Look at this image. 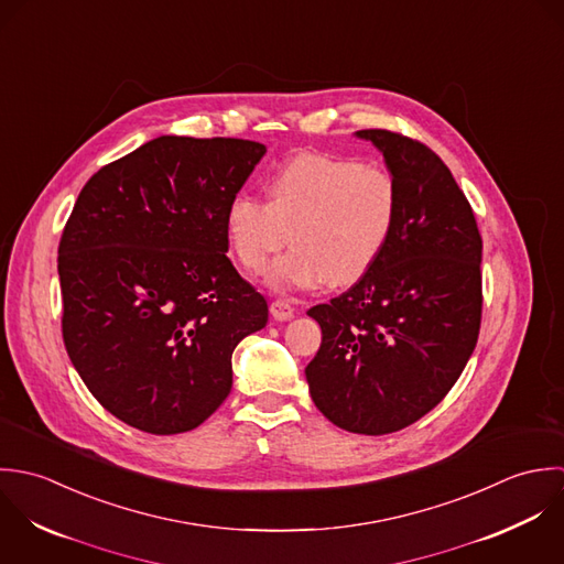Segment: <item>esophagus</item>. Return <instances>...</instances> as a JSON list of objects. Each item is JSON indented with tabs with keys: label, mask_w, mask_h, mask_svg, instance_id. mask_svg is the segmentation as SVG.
I'll return each instance as SVG.
<instances>
[{
	"label": "esophagus",
	"mask_w": 564,
	"mask_h": 564,
	"mask_svg": "<svg viewBox=\"0 0 564 564\" xmlns=\"http://www.w3.org/2000/svg\"><path fill=\"white\" fill-rule=\"evenodd\" d=\"M270 314L274 321H290V318H294V307L288 301L276 299L270 303Z\"/></svg>",
	"instance_id": "esophagus-1"
}]
</instances>
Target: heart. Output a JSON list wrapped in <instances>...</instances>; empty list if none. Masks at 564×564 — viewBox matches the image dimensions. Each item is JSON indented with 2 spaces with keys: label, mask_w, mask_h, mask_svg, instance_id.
Instances as JSON below:
<instances>
[{
  "label": "heart",
  "mask_w": 564,
  "mask_h": 564,
  "mask_svg": "<svg viewBox=\"0 0 564 564\" xmlns=\"http://www.w3.org/2000/svg\"><path fill=\"white\" fill-rule=\"evenodd\" d=\"M401 214L390 170L327 154H299L268 183V203L239 194L226 207V232L239 263L261 272L292 232L294 248L268 270L274 290L327 281L350 285L386 252Z\"/></svg>",
  "instance_id": "b5f03b06"
}]
</instances>
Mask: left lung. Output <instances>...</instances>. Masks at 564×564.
Wrapping results in <instances>:
<instances>
[{
  "mask_svg": "<svg viewBox=\"0 0 564 564\" xmlns=\"http://www.w3.org/2000/svg\"><path fill=\"white\" fill-rule=\"evenodd\" d=\"M357 137L383 152L401 214L375 268L307 312L323 341L305 375L316 408L334 425L383 436L434 410L477 344L481 235L432 148L383 128Z\"/></svg>",
  "mask_w": 564,
  "mask_h": 564,
  "instance_id": "1",
  "label": "left lung"
}]
</instances>
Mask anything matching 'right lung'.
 I'll use <instances>...</instances> for the list:
<instances>
[{"instance_id":"add662e5","label":"right lung","mask_w":564,"mask_h":564,"mask_svg":"<svg viewBox=\"0 0 564 564\" xmlns=\"http://www.w3.org/2000/svg\"><path fill=\"white\" fill-rule=\"evenodd\" d=\"M265 145L163 134L98 170L58 243L63 341L98 403L126 425L196 430L232 386L235 346L265 327L239 276L226 207Z\"/></svg>"}]
</instances>
